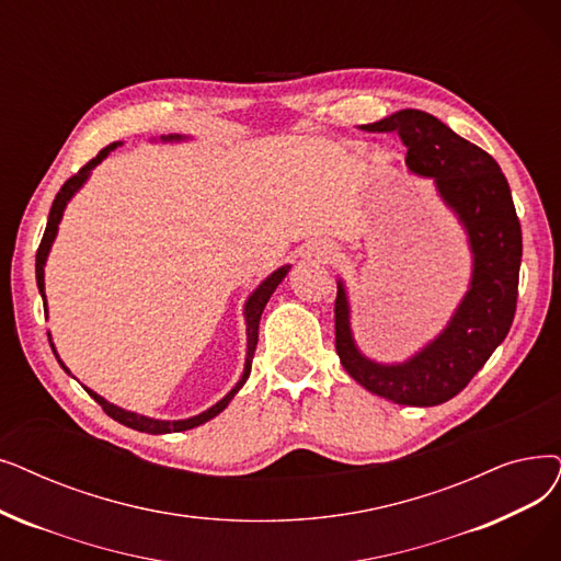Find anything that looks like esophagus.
Returning <instances> with one entry per match:
<instances>
[{"mask_svg": "<svg viewBox=\"0 0 561 561\" xmlns=\"http://www.w3.org/2000/svg\"><path fill=\"white\" fill-rule=\"evenodd\" d=\"M334 256L336 254H334V250L330 245H319V248L313 250V259L319 261V263H330Z\"/></svg>", "mask_w": 561, "mask_h": 561, "instance_id": "obj_1", "label": "esophagus"}]
</instances>
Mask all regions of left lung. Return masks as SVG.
Returning a JSON list of instances; mask_svg holds the SVG:
<instances>
[{
  "label": "left lung",
  "mask_w": 561,
  "mask_h": 561,
  "mask_svg": "<svg viewBox=\"0 0 561 561\" xmlns=\"http://www.w3.org/2000/svg\"><path fill=\"white\" fill-rule=\"evenodd\" d=\"M367 133H397L408 149L405 164L433 176L445 202L460 215L474 254L472 286L447 330L420 355L397 367L362 357L348 328V302L339 284L334 300V346L351 378L369 392L401 405H437L468 387L514 323L523 231L508 183L491 153L462 139L440 118L401 110Z\"/></svg>",
  "instance_id": "8db88e82"
}]
</instances>
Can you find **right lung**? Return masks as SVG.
I'll return each instance as SVG.
<instances>
[{
    "instance_id": "right-lung-1",
    "label": "right lung",
    "mask_w": 561,
    "mask_h": 561,
    "mask_svg": "<svg viewBox=\"0 0 561 561\" xmlns=\"http://www.w3.org/2000/svg\"><path fill=\"white\" fill-rule=\"evenodd\" d=\"M172 139V137H169ZM116 141H112L110 146H105V149L95 156V158H91L78 174H72L64 185H61V190L57 192V197H55V202H53V208H50V217H47V227H45V233H43V238H41V245H38V252H36V284H38V290H41V296H43V300H45V290H43V265H45V259H47V252H50V245H53V240H55V236H57V227H59V220H61V215H64V208H66V202L72 197V194L78 192V187L87 181V176H89V172L91 169L99 164L110 151H114L116 149ZM288 273V265H284V267H279V271H275L271 277H267L254 294H252V298L248 300V307H245V316H248V362H245V371H242V378L238 380V385L231 389V392L220 401V403H215L213 408H208L206 412H202V415H197V417H190V420H181V422H160V420H149V417H141V415H135V412H128V410H121V408H116V405H112V403H107L103 397H99L95 392H91V389H87V392L91 394V399L99 403L107 415L112 417V420H116L118 424H124V426H128V428H135V431H141V433H153V435H158V433H179V431H187V428H194V426H199V424H204V422H208V420H213L217 412H222L227 405H229V401L233 399V394L238 392V389L245 385V380L250 378V371H252V359H254V351H256V341H259V321H261V313H263V307H265V302L271 300V296H273V290L277 288V284L284 279V275ZM45 305V302H43ZM55 351V348H53ZM59 359V357H57ZM61 364V362H59ZM64 367V364H61ZM66 369V367H64ZM68 371V369H66Z\"/></svg>"
}]
</instances>
